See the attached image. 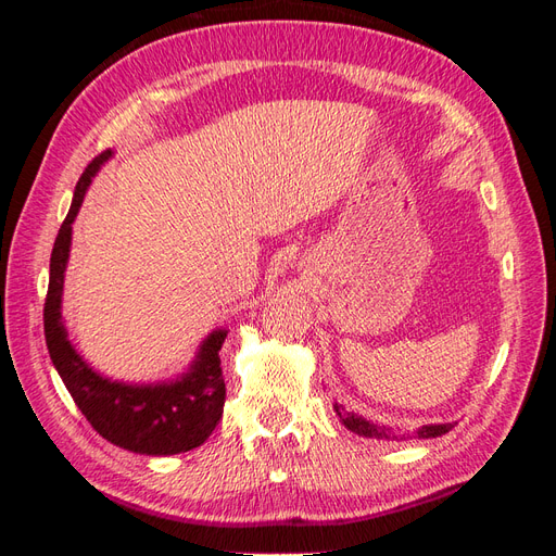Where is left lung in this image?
Instances as JSON below:
<instances>
[{"label": "left lung", "mask_w": 556, "mask_h": 556, "mask_svg": "<svg viewBox=\"0 0 556 556\" xmlns=\"http://www.w3.org/2000/svg\"><path fill=\"white\" fill-rule=\"evenodd\" d=\"M333 410H336V415L341 417V422H343L350 431H355L357 435H364V439H380V441H384V439H387V441L396 439V435L390 431V427L368 422V419H364L362 415L345 410V408L341 406V403H336ZM450 429H452V425H425V427H419V429L415 431V439H435V435H443V433H447Z\"/></svg>", "instance_id": "obj_1"}]
</instances>
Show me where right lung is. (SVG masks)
Here are the masks:
<instances>
[{
	"label": "right lung",
	"instance_id": "right-lung-1",
	"mask_svg": "<svg viewBox=\"0 0 556 556\" xmlns=\"http://www.w3.org/2000/svg\"><path fill=\"white\" fill-rule=\"evenodd\" d=\"M109 157L111 150L97 155L83 172L72 208L64 217L53 255H50V280L43 304L48 355L78 410L109 443L129 452L155 454V457L188 452L204 443L223 417L227 392L217 352L227 339L225 329H215L199 345L197 359L188 374L157 384H127L99 376L66 339L60 308L66 260L72 248V225L92 176Z\"/></svg>",
	"mask_w": 556,
	"mask_h": 556
}]
</instances>
